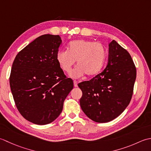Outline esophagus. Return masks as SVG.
<instances>
[{
    "label": "esophagus",
    "instance_id": "34e87169",
    "mask_svg": "<svg viewBox=\"0 0 151 151\" xmlns=\"http://www.w3.org/2000/svg\"><path fill=\"white\" fill-rule=\"evenodd\" d=\"M73 85H74L75 87H78V81H76V80H74V81H73Z\"/></svg>",
    "mask_w": 151,
    "mask_h": 151
}]
</instances>
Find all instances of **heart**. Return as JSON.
<instances>
[{"label": "heart", "mask_w": 151, "mask_h": 151, "mask_svg": "<svg viewBox=\"0 0 151 151\" xmlns=\"http://www.w3.org/2000/svg\"><path fill=\"white\" fill-rule=\"evenodd\" d=\"M106 50L100 43L77 40L68 44V51H57V60L63 71L70 72L77 61V66L70 73L73 78H79L85 73L94 76L100 72L105 63Z\"/></svg>", "instance_id": "b5f03b06"}]
</instances>
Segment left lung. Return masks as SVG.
<instances>
[{
	"mask_svg": "<svg viewBox=\"0 0 151 151\" xmlns=\"http://www.w3.org/2000/svg\"><path fill=\"white\" fill-rule=\"evenodd\" d=\"M136 78V68L130 53L115 40L111 42L106 68L90 81L78 84L83 111L96 122L113 121L130 104Z\"/></svg>",
	"mask_w": 151,
	"mask_h": 151,
	"instance_id": "8db88e82",
	"label": "left lung"
}]
</instances>
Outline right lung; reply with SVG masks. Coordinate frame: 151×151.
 <instances>
[{"label": "right lung", "instance_id": "right-lung-1", "mask_svg": "<svg viewBox=\"0 0 151 151\" xmlns=\"http://www.w3.org/2000/svg\"><path fill=\"white\" fill-rule=\"evenodd\" d=\"M61 44L58 35L39 36L17 53L12 64L10 85L15 106L34 124L55 121L73 88V80L64 75L57 60Z\"/></svg>", "mask_w": 151, "mask_h": 151}]
</instances>
